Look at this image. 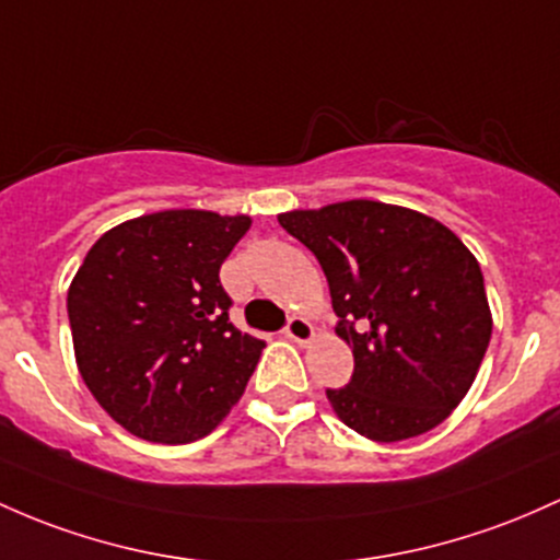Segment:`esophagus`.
Returning a JSON list of instances; mask_svg holds the SVG:
<instances>
[{
  "label": "esophagus",
  "instance_id": "1",
  "mask_svg": "<svg viewBox=\"0 0 560 560\" xmlns=\"http://www.w3.org/2000/svg\"><path fill=\"white\" fill-rule=\"evenodd\" d=\"M284 337H290V340L298 342V346H308L313 340V327L303 316H292L284 327Z\"/></svg>",
  "mask_w": 560,
  "mask_h": 560
}]
</instances>
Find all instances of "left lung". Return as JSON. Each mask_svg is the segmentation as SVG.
<instances>
[{
  "mask_svg": "<svg viewBox=\"0 0 560 560\" xmlns=\"http://www.w3.org/2000/svg\"><path fill=\"white\" fill-rule=\"evenodd\" d=\"M329 281L353 377L327 390L355 433L393 444L446 420L470 390L491 337L472 252L428 214L370 199L279 214Z\"/></svg>",
  "mask_w": 560,
  "mask_h": 560,
  "instance_id": "8db88e82",
  "label": "left lung"
}]
</instances>
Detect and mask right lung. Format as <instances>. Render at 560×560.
<instances>
[{
  "label": "right lung",
  "instance_id": "right-lung-1",
  "mask_svg": "<svg viewBox=\"0 0 560 560\" xmlns=\"http://www.w3.org/2000/svg\"><path fill=\"white\" fill-rule=\"evenodd\" d=\"M247 214L164 210L103 233L69 287L73 353L95 401L159 444L212 433L266 342L229 322L220 266Z\"/></svg>",
  "mask_w": 560,
  "mask_h": 560
}]
</instances>
